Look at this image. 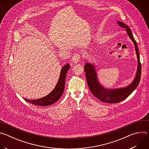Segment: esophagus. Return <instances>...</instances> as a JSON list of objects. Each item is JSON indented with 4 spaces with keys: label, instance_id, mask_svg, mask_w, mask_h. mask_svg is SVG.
<instances>
[{
    "label": "esophagus",
    "instance_id": "1",
    "mask_svg": "<svg viewBox=\"0 0 149 149\" xmlns=\"http://www.w3.org/2000/svg\"><path fill=\"white\" fill-rule=\"evenodd\" d=\"M72 61L74 62L75 63H77L80 61V58H81V55L78 53H75L74 54L73 56H72Z\"/></svg>",
    "mask_w": 149,
    "mask_h": 149
}]
</instances>
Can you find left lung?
<instances>
[{"instance_id": "left-lung-1", "label": "left lung", "mask_w": 149, "mask_h": 149, "mask_svg": "<svg viewBox=\"0 0 149 149\" xmlns=\"http://www.w3.org/2000/svg\"><path fill=\"white\" fill-rule=\"evenodd\" d=\"M117 23L119 26H121L122 28H126L127 34H128L134 44L137 58L138 67L136 77L133 82L130 84L129 86L124 88L112 90L104 88L99 83L97 79V76L94 65H92L90 63H86L84 67V71L86 72L87 84L91 92L98 100L107 103H118L127 98L137 88L139 84L141 78V65L140 61V55L137 42L133 36L130 28L128 26L120 22V21H117Z\"/></svg>"}]
</instances>
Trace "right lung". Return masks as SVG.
Masks as SVG:
<instances>
[{
    "label": "right lung",
    "mask_w": 149,
    "mask_h": 149,
    "mask_svg": "<svg viewBox=\"0 0 149 149\" xmlns=\"http://www.w3.org/2000/svg\"><path fill=\"white\" fill-rule=\"evenodd\" d=\"M70 67V65L69 63L62 67L57 84L53 91L48 95L37 100H31L26 98H24V100L32 104L40 106H47L56 102L61 98L64 91L66 75Z\"/></svg>",
    "instance_id": "right-lung-1"
}]
</instances>
